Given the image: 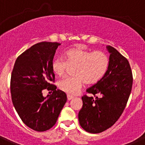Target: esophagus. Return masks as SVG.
<instances>
[{
    "mask_svg": "<svg viewBox=\"0 0 145 145\" xmlns=\"http://www.w3.org/2000/svg\"><path fill=\"white\" fill-rule=\"evenodd\" d=\"M67 100H71L72 99H73V97L71 95H69V94H67Z\"/></svg>",
    "mask_w": 145,
    "mask_h": 145,
    "instance_id": "1",
    "label": "esophagus"
}]
</instances>
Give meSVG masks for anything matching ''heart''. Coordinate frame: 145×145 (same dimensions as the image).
Masks as SVG:
<instances>
[{
	"instance_id": "b5f03b06",
	"label": "heart",
	"mask_w": 145,
	"mask_h": 145,
	"mask_svg": "<svg viewBox=\"0 0 145 145\" xmlns=\"http://www.w3.org/2000/svg\"><path fill=\"white\" fill-rule=\"evenodd\" d=\"M61 58L53 60L52 69L55 75L62 77L68 67H75L74 77H68L58 83L60 90L69 95H76L80 91L84 83L95 84L105 75L109 67V57L105 53L97 51L89 52L81 48H72Z\"/></svg>"
}]
</instances>
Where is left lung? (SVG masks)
Masks as SVG:
<instances>
[{"instance_id": "1", "label": "left lung", "mask_w": 145, "mask_h": 145, "mask_svg": "<svg viewBox=\"0 0 145 145\" xmlns=\"http://www.w3.org/2000/svg\"><path fill=\"white\" fill-rule=\"evenodd\" d=\"M110 62L105 75L82 97L80 125L87 132L98 134L110 128L123 112L133 84L132 72L127 59L110 46H107Z\"/></svg>"}]
</instances>
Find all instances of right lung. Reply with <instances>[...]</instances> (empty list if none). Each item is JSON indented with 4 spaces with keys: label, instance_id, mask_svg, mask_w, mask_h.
Returning a JSON list of instances; mask_svg holds the SVG:
<instances>
[{
    "label": "right lung",
    "instance_id": "obj_1",
    "mask_svg": "<svg viewBox=\"0 0 145 145\" xmlns=\"http://www.w3.org/2000/svg\"><path fill=\"white\" fill-rule=\"evenodd\" d=\"M60 43L40 42L20 55L11 78L13 105L23 123L36 131L53 127L67 102L66 93L52 84L55 75L52 63ZM43 89L53 91L46 97Z\"/></svg>",
    "mask_w": 145,
    "mask_h": 145
}]
</instances>
